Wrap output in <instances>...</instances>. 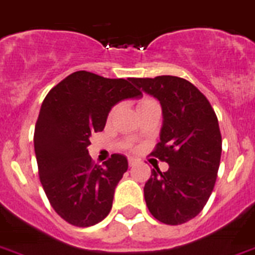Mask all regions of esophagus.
Returning <instances> with one entry per match:
<instances>
[{"mask_svg":"<svg viewBox=\"0 0 255 255\" xmlns=\"http://www.w3.org/2000/svg\"><path fill=\"white\" fill-rule=\"evenodd\" d=\"M136 162H137V160L133 158V157H129V158H128V165H129V166H133Z\"/></svg>","mask_w":255,"mask_h":255,"instance_id":"esophagus-1","label":"esophagus"}]
</instances>
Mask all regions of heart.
I'll return each mask as SVG.
<instances>
[{
    "instance_id": "b5f03b06",
    "label": "heart",
    "mask_w": 255,
    "mask_h": 255,
    "mask_svg": "<svg viewBox=\"0 0 255 255\" xmlns=\"http://www.w3.org/2000/svg\"><path fill=\"white\" fill-rule=\"evenodd\" d=\"M149 103H156V101L152 98H142L138 101V105L137 107H141V106H145V105H149ZM114 113H115V110H113V113H111V115H114Z\"/></svg>"
}]
</instances>
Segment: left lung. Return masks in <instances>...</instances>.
Masks as SVG:
<instances>
[{
  "label": "left lung",
  "mask_w": 255,
  "mask_h": 255,
  "mask_svg": "<svg viewBox=\"0 0 255 255\" xmlns=\"http://www.w3.org/2000/svg\"><path fill=\"white\" fill-rule=\"evenodd\" d=\"M160 101L162 128L152 156L169 163L153 169L144 186L149 212L167 225L191 220L203 210L216 182L221 133L214 109L191 82L175 76L131 78Z\"/></svg>",
  "instance_id": "1"
}]
</instances>
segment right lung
<instances>
[{"label":"right lung","mask_w":255,"mask_h":255,"mask_svg":"<svg viewBox=\"0 0 255 255\" xmlns=\"http://www.w3.org/2000/svg\"><path fill=\"white\" fill-rule=\"evenodd\" d=\"M129 81L78 70L41 103L34 133L39 178L56 214L74 227H92L110 214L115 187L128 169L127 158L117 153L103 166L94 165L88 146L117 103L141 97Z\"/></svg>","instance_id":"add662e5"}]
</instances>
